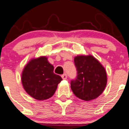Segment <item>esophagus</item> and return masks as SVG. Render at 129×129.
<instances>
[{
    "label": "esophagus",
    "mask_w": 129,
    "mask_h": 129,
    "mask_svg": "<svg viewBox=\"0 0 129 129\" xmlns=\"http://www.w3.org/2000/svg\"><path fill=\"white\" fill-rule=\"evenodd\" d=\"M61 77H62V78L63 80H67V75L66 74V73H64V74H63L61 75Z\"/></svg>",
    "instance_id": "esophagus-1"
}]
</instances>
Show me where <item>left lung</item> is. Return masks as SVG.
I'll list each match as a JSON object with an SVG mask.
<instances>
[{"label": "left lung", "instance_id": "1", "mask_svg": "<svg viewBox=\"0 0 129 129\" xmlns=\"http://www.w3.org/2000/svg\"><path fill=\"white\" fill-rule=\"evenodd\" d=\"M74 62L77 76L71 81V89L75 95L86 101L99 97L107 84L105 68L91 55L76 56Z\"/></svg>", "mask_w": 129, "mask_h": 129}]
</instances>
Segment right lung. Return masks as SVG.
<instances>
[{"instance_id": "obj_1", "label": "right lung", "mask_w": 129, "mask_h": 129, "mask_svg": "<svg viewBox=\"0 0 129 129\" xmlns=\"http://www.w3.org/2000/svg\"><path fill=\"white\" fill-rule=\"evenodd\" d=\"M61 80L62 78L54 73V67L45 56L30 60L21 75V82L25 91L40 101L51 98Z\"/></svg>"}]
</instances>
